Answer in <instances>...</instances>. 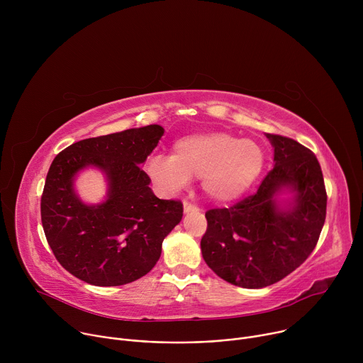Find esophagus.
Returning <instances> with one entry per match:
<instances>
[{"label":"esophagus","instance_id":"34e87169","mask_svg":"<svg viewBox=\"0 0 363 363\" xmlns=\"http://www.w3.org/2000/svg\"><path fill=\"white\" fill-rule=\"evenodd\" d=\"M184 211L185 213H192V211H198V206L196 205H194L192 202H189V201H184Z\"/></svg>","mask_w":363,"mask_h":363}]
</instances>
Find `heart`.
<instances>
[{"mask_svg":"<svg viewBox=\"0 0 363 363\" xmlns=\"http://www.w3.org/2000/svg\"><path fill=\"white\" fill-rule=\"evenodd\" d=\"M264 164L266 152L258 142L213 130L178 139L171 157H152L146 171L168 192H177L189 182V178H196L210 199L231 202L252 186Z\"/></svg>","mask_w":363,"mask_h":363,"instance_id":"obj_1","label":"heart"}]
</instances>
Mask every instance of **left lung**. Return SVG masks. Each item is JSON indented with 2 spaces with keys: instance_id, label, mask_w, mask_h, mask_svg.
<instances>
[{
  "instance_id": "1",
  "label": "left lung",
  "mask_w": 363,
  "mask_h": 363,
  "mask_svg": "<svg viewBox=\"0 0 363 363\" xmlns=\"http://www.w3.org/2000/svg\"><path fill=\"white\" fill-rule=\"evenodd\" d=\"M274 168L257 192L230 208L205 213L201 238L205 263L225 281L263 289L300 267L315 250L326 218L328 195L316 155L297 140L267 133ZM283 187L296 192L290 209L274 196Z\"/></svg>"
}]
</instances>
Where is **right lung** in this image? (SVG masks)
I'll use <instances>...</instances> for the list:
<instances>
[{"label":"right lung","mask_w":363,"mask_h":363,"mask_svg":"<svg viewBox=\"0 0 363 363\" xmlns=\"http://www.w3.org/2000/svg\"><path fill=\"white\" fill-rule=\"evenodd\" d=\"M164 135L160 125L79 140L51 162L41 195V223L57 262L93 286H122L157 264L164 238L179 224V199H160L139 167ZM91 164L108 175V199L86 206L72 178Z\"/></svg>","instance_id":"right-lung-1"}]
</instances>
